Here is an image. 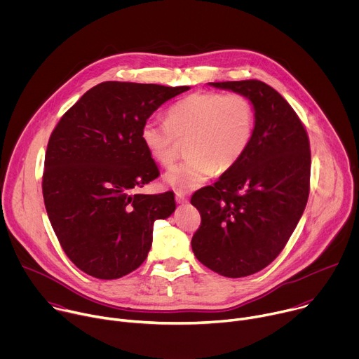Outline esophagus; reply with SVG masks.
Here are the masks:
<instances>
[{
  "instance_id": "34e87169",
  "label": "esophagus",
  "mask_w": 359,
  "mask_h": 359,
  "mask_svg": "<svg viewBox=\"0 0 359 359\" xmlns=\"http://www.w3.org/2000/svg\"><path fill=\"white\" fill-rule=\"evenodd\" d=\"M176 193V201L177 203H187V200H189V194H187V191H184V190H176L175 191Z\"/></svg>"
}]
</instances>
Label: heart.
Returning <instances> with one entry per match:
<instances>
[{
  "instance_id": "heart-1",
  "label": "heart",
  "mask_w": 359,
  "mask_h": 359,
  "mask_svg": "<svg viewBox=\"0 0 359 359\" xmlns=\"http://www.w3.org/2000/svg\"><path fill=\"white\" fill-rule=\"evenodd\" d=\"M255 132V109L248 96L231 92H194L168 111V121L147 119L140 137L149 155L170 168L187 140L189 159L166 173L175 187L194 189L216 170H230L247 153Z\"/></svg>"
}]
</instances>
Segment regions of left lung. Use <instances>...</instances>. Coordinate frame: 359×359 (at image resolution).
I'll use <instances>...</instances> for the list:
<instances>
[{
    "label": "left lung",
    "mask_w": 359,
    "mask_h": 359,
    "mask_svg": "<svg viewBox=\"0 0 359 359\" xmlns=\"http://www.w3.org/2000/svg\"><path fill=\"white\" fill-rule=\"evenodd\" d=\"M210 85L250 97L255 132L244 158L191 196L201 217L191 248L208 269L238 278L273 263L297 227L310 194V139L291 105L267 83Z\"/></svg>",
    "instance_id": "1"
}]
</instances>
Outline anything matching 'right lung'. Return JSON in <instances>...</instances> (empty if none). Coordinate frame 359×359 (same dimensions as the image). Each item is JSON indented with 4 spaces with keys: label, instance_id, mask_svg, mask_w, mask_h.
<instances>
[{
    "label": "right lung",
    "instance_id": "add662e5",
    "mask_svg": "<svg viewBox=\"0 0 359 359\" xmlns=\"http://www.w3.org/2000/svg\"><path fill=\"white\" fill-rule=\"evenodd\" d=\"M189 86L108 81L90 88L49 136L42 194L68 259L83 273L121 278L147 257L153 223L175 209L173 191L136 194L161 173L140 129Z\"/></svg>",
    "mask_w": 359,
    "mask_h": 359
}]
</instances>
